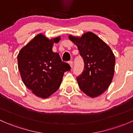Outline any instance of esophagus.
<instances>
[{"label":"esophagus","mask_w":133,"mask_h":133,"mask_svg":"<svg viewBox=\"0 0 133 133\" xmlns=\"http://www.w3.org/2000/svg\"><path fill=\"white\" fill-rule=\"evenodd\" d=\"M68 64H69V65H70L71 68H72V67H73V62H72V61H69V62H68Z\"/></svg>","instance_id":"34e87169"}]
</instances>
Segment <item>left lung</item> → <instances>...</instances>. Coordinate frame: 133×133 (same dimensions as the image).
Returning a JSON list of instances; mask_svg holds the SVG:
<instances>
[{
    "mask_svg": "<svg viewBox=\"0 0 133 133\" xmlns=\"http://www.w3.org/2000/svg\"><path fill=\"white\" fill-rule=\"evenodd\" d=\"M69 39L77 46L84 60V71L76 78L79 88L89 97L100 96L109 88L114 76L115 57L112 50L90 31L81 37L69 35Z\"/></svg>",
    "mask_w": 133,
    "mask_h": 133,
    "instance_id": "1",
    "label": "left lung"
}]
</instances>
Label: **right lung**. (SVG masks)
Here are the masks:
<instances>
[{"instance_id": "right-lung-1", "label": "right lung", "mask_w": 133, "mask_h": 133, "mask_svg": "<svg viewBox=\"0 0 133 133\" xmlns=\"http://www.w3.org/2000/svg\"><path fill=\"white\" fill-rule=\"evenodd\" d=\"M60 37L49 39L37 35L21 49L17 56L18 68L25 86L38 97L47 98L57 91L64 73L70 71L58 53L52 51Z\"/></svg>"}]
</instances>
